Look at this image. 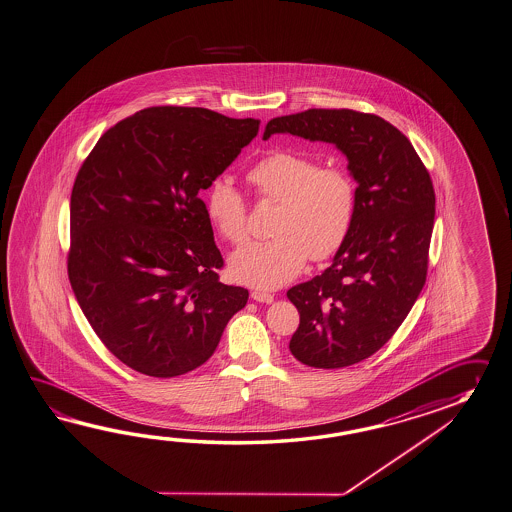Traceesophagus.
Returning <instances> with one entry per match:
<instances>
[{
	"mask_svg": "<svg viewBox=\"0 0 512 512\" xmlns=\"http://www.w3.org/2000/svg\"><path fill=\"white\" fill-rule=\"evenodd\" d=\"M250 298L256 300V302H263V304H271L274 300L273 295H271V293H265V291H252Z\"/></svg>",
	"mask_w": 512,
	"mask_h": 512,
	"instance_id": "1",
	"label": "esophagus"
}]
</instances>
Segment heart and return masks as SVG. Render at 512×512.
<instances>
[{
	"label": "heart",
	"instance_id": "obj_1",
	"mask_svg": "<svg viewBox=\"0 0 512 512\" xmlns=\"http://www.w3.org/2000/svg\"><path fill=\"white\" fill-rule=\"evenodd\" d=\"M256 193L278 203L274 238L252 241L230 256V274L245 286L276 289L300 274L308 258L322 262L348 238L356 214V184L341 167H317L313 158L276 151L250 167ZM206 217L219 236L247 238V206L232 182L217 179L204 197Z\"/></svg>",
	"mask_w": 512,
	"mask_h": 512
}]
</instances>
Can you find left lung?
<instances>
[{
  "mask_svg": "<svg viewBox=\"0 0 512 512\" xmlns=\"http://www.w3.org/2000/svg\"><path fill=\"white\" fill-rule=\"evenodd\" d=\"M273 134L333 143L356 180V214L332 265L287 291L300 313L291 354L315 369L350 367L393 337L426 284L433 184L411 142L374 114L309 108L271 119L263 140Z\"/></svg>",
  "mask_w": 512,
  "mask_h": 512,
  "instance_id": "obj_1",
  "label": "left lung"
}]
</instances>
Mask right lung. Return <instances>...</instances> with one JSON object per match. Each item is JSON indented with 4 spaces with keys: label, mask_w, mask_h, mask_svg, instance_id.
<instances>
[{
    "label": "right lung",
    "mask_w": 512,
    "mask_h": 512,
    "mask_svg": "<svg viewBox=\"0 0 512 512\" xmlns=\"http://www.w3.org/2000/svg\"><path fill=\"white\" fill-rule=\"evenodd\" d=\"M260 119L153 107L108 129L70 203L68 276L84 317L127 367L173 378L214 354L249 291L219 282L223 256L199 193Z\"/></svg>",
    "instance_id": "1"
}]
</instances>
